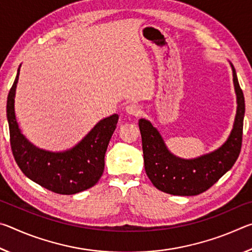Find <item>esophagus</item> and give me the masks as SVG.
Returning <instances> with one entry per match:
<instances>
[{
  "label": "esophagus",
  "mask_w": 252,
  "mask_h": 252,
  "mask_svg": "<svg viewBox=\"0 0 252 252\" xmlns=\"http://www.w3.org/2000/svg\"><path fill=\"white\" fill-rule=\"evenodd\" d=\"M126 111L127 114H131V116L138 117L140 113H141V108L138 104L135 103H130L126 106Z\"/></svg>",
  "instance_id": "obj_1"
}]
</instances>
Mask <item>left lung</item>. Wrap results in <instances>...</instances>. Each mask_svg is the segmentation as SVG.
<instances>
[{
  "label": "left lung",
  "instance_id": "obj_1",
  "mask_svg": "<svg viewBox=\"0 0 252 252\" xmlns=\"http://www.w3.org/2000/svg\"><path fill=\"white\" fill-rule=\"evenodd\" d=\"M232 67L233 85L237 95V114L233 127L222 146L194 159H182L168 150L155 126L140 119L144 169L157 189L173 195H197L207 191L232 168L241 150L245 117V96Z\"/></svg>",
  "mask_w": 252,
  "mask_h": 252
}]
</instances>
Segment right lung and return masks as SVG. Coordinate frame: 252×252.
Returning a JSON list of instances; mask_svg holds the SVG:
<instances>
[{
    "label": "right lung",
    "mask_w": 252,
    "mask_h": 252,
    "mask_svg": "<svg viewBox=\"0 0 252 252\" xmlns=\"http://www.w3.org/2000/svg\"><path fill=\"white\" fill-rule=\"evenodd\" d=\"M19 74L20 67L6 102L11 149L19 168L32 181L55 193L74 194L94 186L103 173L105 151L117 127L118 114L97 122L69 150L51 152L36 148L21 133L16 122L14 97Z\"/></svg>",
    "instance_id": "obj_1"
}]
</instances>
